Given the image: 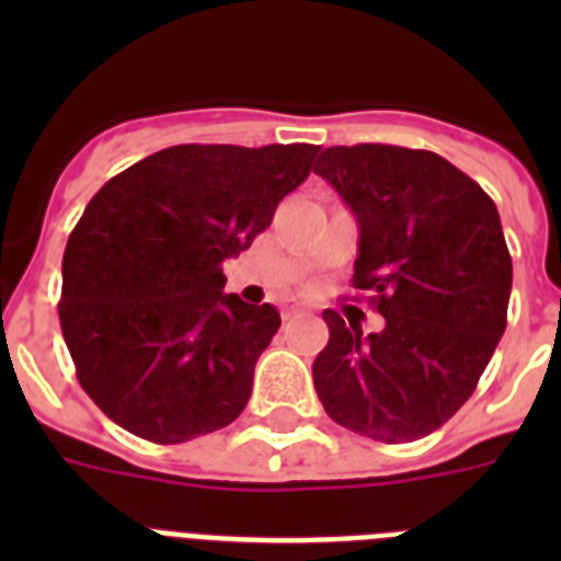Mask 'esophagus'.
Here are the masks:
<instances>
[{
	"mask_svg": "<svg viewBox=\"0 0 561 561\" xmlns=\"http://www.w3.org/2000/svg\"><path fill=\"white\" fill-rule=\"evenodd\" d=\"M304 311V306L297 304V300H286L284 306H280V314H284V320H291V317H297Z\"/></svg>",
	"mask_w": 561,
	"mask_h": 561,
	"instance_id": "esophagus-1",
	"label": "esophagus"
}]
</instances>
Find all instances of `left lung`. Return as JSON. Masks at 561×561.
<instances>
[{
  "label": "left lung",
  "instance_id": "1",
  "mask_svg": "<svg viewBox=\"0 0 561 561\" xmlns=\"http://www.w3.org/2000/svg\"><path fill=\"white\" fill-rule=\"evenodd\" d=\"M354 213V286L385 317L362 334L323 311L329 345L311 374L325 413L365 438L415 440L478 388L505 331L512 255L483 187L433 151L334 146L314 165Z\"/></svg>",
  "mask_w": 561,
  "mask_h": 561
}]
</instances>
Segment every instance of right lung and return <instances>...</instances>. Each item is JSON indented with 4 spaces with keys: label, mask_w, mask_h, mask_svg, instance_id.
I'll list each match as a JSON object with an SVG mask.
<instances>
[{
    "label": "right lung",
    "mask_w": 561,
    "mask_h": 561,
    "mask_svg": "<svg viewBox=\"0 0 561 561\" xmlns=\"http://www.w3.org/2000/svg\"><path fill=\"white\" fill-rule=\"evenodd\" d=\"M317 146H173L108 180L64 250V342L123 430L182 444L241 415L275 306L227 295L221 264L272 225Z\"/></svg>",
    "instance_id": "add662e5"
}]
</instances>
